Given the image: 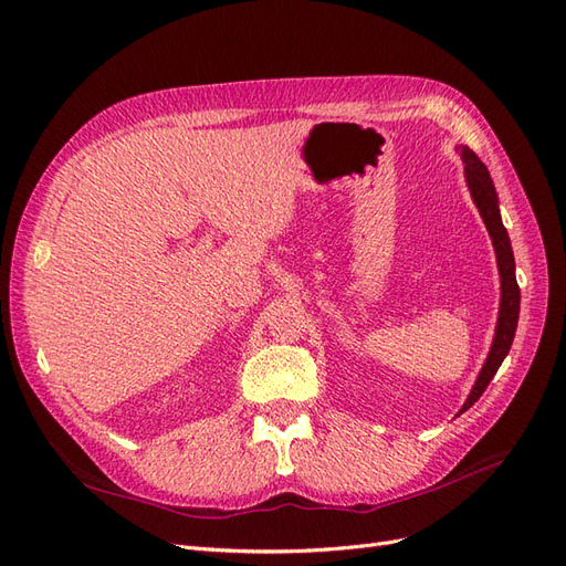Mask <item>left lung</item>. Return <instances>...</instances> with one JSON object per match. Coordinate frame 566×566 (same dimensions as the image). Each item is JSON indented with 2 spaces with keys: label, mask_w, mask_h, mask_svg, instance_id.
<instances>
[{
  "label": "left lung",
  "mask_w": 566,
  "mask_h": 566,
  "mask_svg": "<svg viewBox=\"0 0 566 566\" xmlns=\"http://www.w3.org/2000/svg\"><path fill=\"white\" fill-rule=\"evenodd\" d=\"M462 163H465V177H468V186L470 193L474 198V205L479 208V214H482L484 224L491 233V241L495 248V260H499V271H501V314H499V325H495V337L493 345L489 352L486 364L479 373V378L470 391L468 401L462 403L460 413L482 397L484 389L489 387L491 378L499 373L503 358L507 356L512 339H515V331H517V318H520V285L515 279V256H512V248H510V238L507 231L501 221V212H499V196H495L493 181L489 177L486 165L479 160L474 153L462 146Z\"/></svg>",
  "instance_id": "left-lung-1"
}]
</instances>
